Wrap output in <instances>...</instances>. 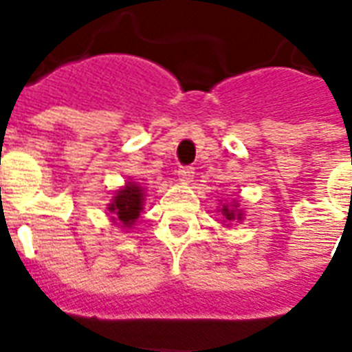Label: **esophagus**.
<instances>
[{"instance_id": "obj_1", "label": "esophagus", "mask_w": 352, "mask_h": 352, "mask_svg": "<svg viewBox=\"0 0 352 352\" xmlns=\"http://www.w3.org/2000/svg\"><path fill=\"white\" fill-rule=\"evenodd\" d=\"M177 175H179V181H181L182 184H190L193 179V168H190V166H182V168H179V171H177Z\"/></svg>"}]
</instances>
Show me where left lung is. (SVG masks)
Instances as JSON below:
<instances>
[{"instance_id": "obj_1", "label": "left lung", "mask_w": 352, "mask_h": 352, "mask_svg": "<svg viewBox=\"0 0 352 352\" xmlns=\"http://www.w3.org/2000/svg\"><path fill=\"white\" fill-rule=\"evenodd\" d=\"M221 214L225 215V219L228 221V223H230V221H235V219H237V221L243 219V212H241V210L237 208L235 204H234V206H232V204H230V206H228V204H226V206L223 204V210H221Z\"/></svg>"}]
</instances>
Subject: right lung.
I'll list each match as a JSON object with an SVG mask.
<instances>
[{
  "label": "right lung",
  "instance_id": "obj_1",
  "mask_svg": "<svg viewBox=\"0 0 352 352\" xmlns=\"http://www.w3.org/2000/svg\"><path fill=\"white\" fill-rule=\"evenodd\" d=\"M144 203V190L137 182H126V186L120 188L111 204H107V210L111 212V219L124 228H131L135 221L140 217Z\"/></svg>",
  "mask_w": 352,
  "mask_h": 352
}]
</instances>
